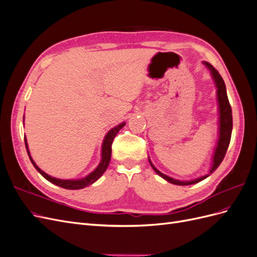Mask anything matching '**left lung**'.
Returning a JSON list of instances; mask_svg holds the SVG:
<instances>
[{
  "label": "left lung",
  "instance_id": "8db88e82",
  "mask_svg": "<svg viewBox=\"0 0 257 257\" xmlns=\"http://www.w3.org/2000/svg\"><path fill=\"white\" fill-rule=\"evenodd\" d=\"M207 67L211 71V75L213 77V79L215 81V85H216V92H217V100H219V109H220V138L219 142H217V147L215 148V152L213 155V165L210 169L209 175H211L214 170L220 166V164L222 163L225 154H226V151L228 149V146L230 143V137H231V131H232V114H231V107L229 104V100L227 97V93H226V87H225L224 80L221 77V75L219 74V72L209 63H206ZM150 162V165L152 166V168L154 169V172L159 174L162 178H164L165 180H167L168 182L173 183V184H177V185H190V184H194L197 183L201 180H204L209 175H206L204 177H200L198 179H195V180L192 181H179L176 180V179L170 178L164 174H162L161 172L155 168L153 166V164Z\"/></svg>",
  "mask_w": 257,
  "mask_h": 257
}]
</instances>
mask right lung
Listing matches in <instances>:
<instances>
[{
  "mask_svg": "<svg viewBox=\"0 0 257 257\" xmlns=\"http://www.w3.org/2000/svg\"><path fill=\"white\" fill-rule=\"evenodd\" d=\"M125 125V123H121L119 124L118 126L113 127L112 130H110L108 132V134L105 136L104 139V143H103V147H102V160H100V163L98 164V166L95 168L94 172H92L89 176H87L85 178L79 179V180H61V179H57V178H52L51 176L47 175L46 173H44L43 170L38 167L35 162L33 161V159L31 158L29 149H28V144H27V139L25 138V143H26V148H27V151L29 154V158L32 162L33 166L36 168V170L38 173H40L45 179H47V180L53 184H56L58 186H61V188L63 189H67V190H80L85 188V186L91 185L92 183H94L97 179L102 176L105 170L107 169L108 165H109V162H110V158H111V145L113 139L115 137V135L119 133V131Z\"/></svg>",
  "mask_w": 257,
  "mask_h": 257,
  "instance_id": "right-lung-1",
  "label": "right lung"
}]
</instances>
